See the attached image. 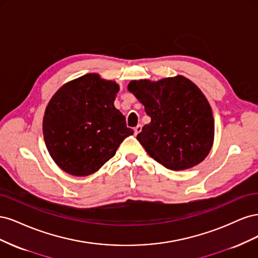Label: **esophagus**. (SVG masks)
I'll use <instances>...</instances> for the list:
<instances>
[{"label":"esophagus","instance_id":"obj_1","mask_svg":"<svg viewBox=\"0 0 258 258\" xmlns=\"http://www.w3.org/2000/svg\"><path fill=\"white\" fill-rule=\"evenodd\" d=\"M141 130H142V126L141 124H138V126L135 128V135H138L139 132H141Z\"/></svg>","mask_w":258,"mask_h":258}]
</instances>
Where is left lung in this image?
<instances>
[{"label":"left lung","mask_w":258,"mask_h":258,"mask_svg":"<svg viewBox=\"0 0 258 258\" xmlns=\"http://www.w3.org/2000/svg\"><path fill=\"white\" fill-rule=\"evenodd\" d=\"M128 90L151 117L137 140L152 158L173 171L206 159L214 142V117L206 96L190 80L176 75L131 81Z\"/></svg>","instance_id":"obj_1"}]
</instances>
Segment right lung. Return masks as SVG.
Masks as SVG:
<instances>
[{
  "mask_svg": "<svg viewBox=\"0 0 258 258\" xmlns=\"http://www.w3.org/2000/svg\"><path fill=\"white\" fill-rule=\"evenodd\" d=\"M119 85L97 73L60 87L46 106L43 135L52 160L64 172L87 176L102 167L134 130L114 106Z\"/></svg>",
  "mask_w": 258,
  "mask_h": 258,
  "instance_id": "1",
  "label": "right lung"
}]
</instances>
